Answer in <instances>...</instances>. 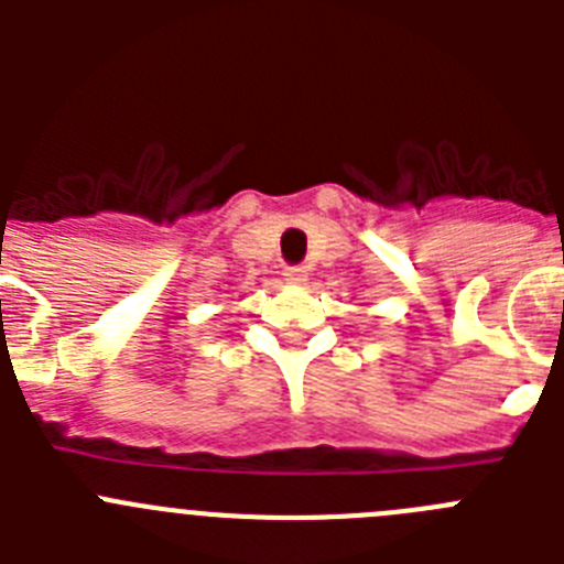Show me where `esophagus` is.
<instances>
[{
	"mask_svg": "<svg viewBox=\"0 0 564 564\" xmlns=\"http://www.w3.org/2000/svg\"><path fill=\"white\" fill-rule=\"evenodd\" d=\"M282 276H285V282H291V285H305V282H307V268L291 265V268H285V273H282Z\"/></svg>",
	"mask_w": 564,
	"mask_h": 564,
	"instance_id": "1",
	"label": "esophagus"
}]
</instances>
